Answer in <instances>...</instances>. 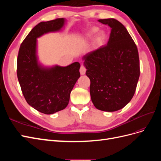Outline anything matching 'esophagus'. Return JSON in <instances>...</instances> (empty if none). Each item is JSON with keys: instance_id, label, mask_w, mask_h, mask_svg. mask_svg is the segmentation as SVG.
I'll list each match as a JSON object with an SVG mask.
<instances>
[{"instance_id": "obj_1", "label": "esophagus", "mask_w": 161, "mask_h": 161, "mask_svg": "<svg viewBox=\"0 0 161 161\" xmlns=\"http://www.w3.org/2000/svg\"><path fill=\"white\" fill-rule=\"evenodd\" d=\"M85 72H86V69L83 66L81 65V66L80 68V75H85Z\"/></svg>"}]
</instances>
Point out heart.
I'll return each instance as SVG.
<instances>
[{"instance_id":"obj_1","label":"heart","mask_w":161,"mask_h":161,"mask_svg":"<svg viewBox=\"0 0 161 161\" xmlns=\"http://www.w3.org/2000/svg\"><path fill=\"white\" fill-rule=\"evenodd\" d=\"M98 30H99L98 27H91L90 30L86 32V38L91 39V37H93V36L97 31H98ZM105 39H106V33L103 31H99L95 36V40H94L95 44L98 46H101L104 43Z\"/></svg>"}]
</instances>
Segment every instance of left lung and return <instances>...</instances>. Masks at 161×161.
Listing matches in <instances>:
<instances>
[{
  "instance_id": "1",
  "label": "left lung",
  "mask_w": 161,
  "mask_h": 161,
  "mask_svg": "<svg viewBox=\"0 0 161 161\" xmlns=\"http://www.w3.org/2000/svg\"><path fill=\"white\" fill-rule=\"evenodd\" d=\"M108 25V44L83 57L86 75L91 80V101L97 109L115 111L132 99L140 76L138 52L126 28L115 19H99Z\"/></svg>"
}]
</instances>
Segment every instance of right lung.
Here are the masks:
<instances>
[{"instance_id":"add662e5","label":"right lung","mask_w":161,"mask_h":161,"mask_svg":"<svg viewBox=\"0 0 161 161\" xmlns=\"http://www.w3.org/2000/svg\"><path fill=\"white\" fill-rule=\"evenodd\" d=\"M64 18L43 21L34 27L22 42L17 58V77L27 103L45 114L66 108L70 92L80 76L78 62L67 66H44L38 60L37 39L44 34L60 31Z\"/></svg>"}]
</instances>
